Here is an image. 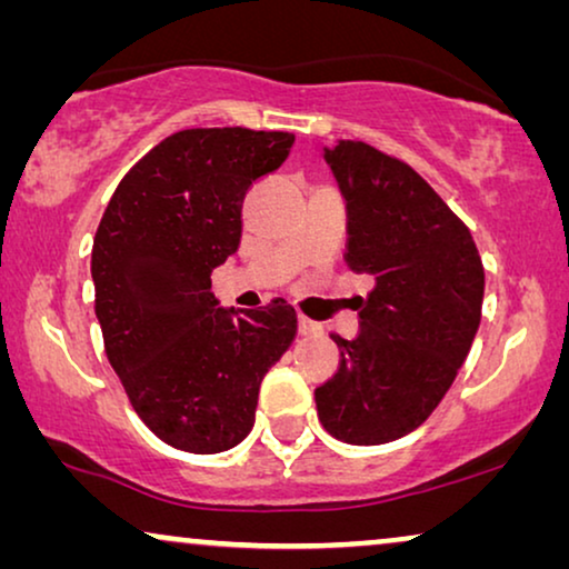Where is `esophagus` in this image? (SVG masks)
Wrapping results in <instances>:
<instances>
[{
	"label": "esophagus",
	"instance_id": "1",
	"mask_svg": "<svg viewBox=\"0 0 569 569\" xmlns=\"http://www.w3.org/2000/svg\"><path fill=\"white\" fill-rule=\"evenodd\" d=\"M298 329H300L302 337H318V333H323V326L318 321H310L308 316L298 318Z\"/></svg>",
	"mask_w": 569,
	"mask_h": 569
}]
</instances>
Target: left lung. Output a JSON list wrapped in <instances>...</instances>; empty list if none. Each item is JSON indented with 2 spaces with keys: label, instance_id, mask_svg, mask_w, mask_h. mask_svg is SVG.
Listing matches in <instances>:
<instances>
[{
  "label": "left lung",
  "instance_id": "1",
  "mask_svg": "<svg viewBox=\"0 0 569 569\" xmlns=\"http://www.w3.org/2000/svg\"><path fill=\"white\" fill-rule=\"evenodd\" d=\"M326 162L347 201V267L376 279L352 341L316 388L318 419L349 446L417 430L448 393L481 321L485 267L458 214L415 168L339 139Z\"/></svg>",
  "mask_w": 569,
  "mask_h": 569
}]
</instances>
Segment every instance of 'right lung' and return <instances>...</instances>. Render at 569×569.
Here are the masks:
<instances>
[{
  "mask_svg": "<svg viewBox=\"0 0 569 569\" xmlns=\"http://www.w3.org/2000/svg\"><path fill=\"white\" fill-rule=\"evenodd\" d=\"M292 142L243 127L176 131L121 178L92 240L108 362L139 419L186 453H222L251 432L261 380L298 333L282 298L236 310L212 295L248 189Z\"/></svg>",
  "mask_w": 569,
  "mask_h": 569,
  "instance_id": "right-lung-1",
  "label": "right lung"
}]
</instances>
